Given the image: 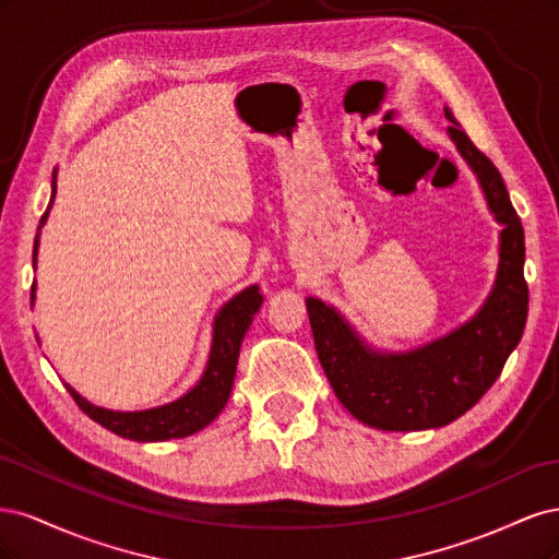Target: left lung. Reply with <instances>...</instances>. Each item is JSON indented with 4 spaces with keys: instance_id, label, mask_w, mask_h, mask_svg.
Masks as SVG:
<instances>
[{
    "instance_id": "left-lung-1",
    "label": "left lung",
    "mask_w": 559,
    "mask_h": 559,
    "mask_svg": "<svg viewBox=\"0 0 559 559\" xmlns=\"http://www.w3.org/2000/svg\"><path fill=\"white\" fill-rule=\"evenodd\" d=\"M448 138L476 175L499 224V265L480 310L450 333L405 352L370 345L333 306L306 298L319 364L345 408L366 427L421 431L445 427L476 405L501 376L527 321L524 230L509 191L485 154L454 121Z\"/></svg>"
}]
</instances>
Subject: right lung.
I'll return each instance as SVG.
<instances>
[{"instance_id": "add662e5", "label": "right lung", "mask_w": 559, "mask_h": 559, "mask_svg": "<svg viewBox=\"0 0 559 559\" xmlns=\"http://www.w3.org/2000/svg\"><path fill=\"white\" fill-rule=\"evenodd\" d=\"M56 177L58 170H53V183H50V202L46 207V214L41 216L39 230L44 228L50 207H53L56 198ZM37 253H39V233L35 240V253H32V265L37 267ZM37 282L32 284V302H35ZM263 306V296L259 294V284H251L240 294H235L228 302H224L218 312L214 314L212 324V345L210 357L202 370L200 380L181 394L177 401H170L165 405H156V408L146 411H109L103 405H95L88 399H83L72 384H67V392L72 394L79 408L86 413L97 425L114 431L121 438H130V441L140 443H156V441H170V438H183L191 436L218 417L226 408L228 396L233 392L235 370H238V357L240 345L245 341V333L251 326L253 314Z\"/></svg>"}]
</instances>
